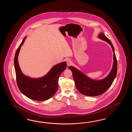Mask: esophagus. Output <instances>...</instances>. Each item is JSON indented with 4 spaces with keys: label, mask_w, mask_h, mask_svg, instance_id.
<instances>
[{
    "label": "esophagus",
    "mask_w": 132,
    "mask_h": 132,
    "mask_svg": "<svg viewBox=\"0 0 132 132\" xmlns=\"http://www.w3.org/2000/svg\"><path fill=\"white\" fill-rule=\"evenodd\" d=\"M67 65L68 66H70L71 65H72V62L69 59H67Z\"/></svg>",
    "instance_id": "1"
}]
</instances>
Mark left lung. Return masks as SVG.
Wrapping results in <instances>:
<instances>
[{
    "label": "left lung",
    "instance_id": "8db88e82",
    "mask_svg": "<svg viewBox=\"0 0 132 132\" xmlns=\"http://www.w3.org/2000/svg\"><path fill=\"white\" fill-rule=\"evenodd\" d=\"M99 38L108 42L114 52V63L111 71L105 78L95 81L88 78L75 67L70 66L68 68L72 71L73 78L77 90L82 94L88 96L100 95L106 92L111 85L117 73L118 62L115 53L114 48L110 39L103 33L98 35Z\"/></svg>",
    "mask_w": 132,
    "mask_h": 132
}]
</instances>
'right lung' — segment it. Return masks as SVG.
Returning <instances> with one entry per match:
<instances>
[{
	"instance_id": "obj_1",
	"label": "right lung",
	"mask_w": 132,
	"mask_h": 132,
	"mask_svg": "<svg viewBox=\"0 0 132 132\" xmlns=\"http://www.w3.org/2000/svg\"><path fill=\"white\" fill-rule=\"evenodd\" d=\"M24 38L16 50L14 65L17 86L22 94L34 101H43L51 98L58 89V81L61 73L66 69L67 63L63 62L55 65L43 77L31 78L21 72L18 62L20 48L24 42Z\"/></svg>"
}]
</instances>
